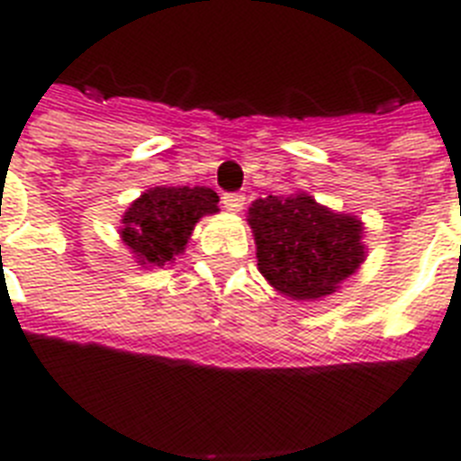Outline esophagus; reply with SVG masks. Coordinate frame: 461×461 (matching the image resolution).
Listing matches in <instances>:
<instances>
[{"instance_id":"1","label":"esophagus","mask_w":461,"mask_h":461,"mask_svg":"<svg viewBox=\"0 0 461 461\" xmlns=\"http://www.w3.org/2000/svg\"><path fill=\"white\" fill-rule=\"evenodd\" d=\"M222 205H224V210H230V212H241V210H244V195H241V194H224L222 195Z\"/></svg>"}]
</instances>
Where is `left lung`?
<instances>
[{
	"mask_svg": "<svg viewBox=\"0 0 461 461\" xmlns=\"http://www.w3.org/2000/svg\"><path fill=\"white\" fill-rule=\"evenodd\" d=\"M246 220L260 275L292 302L335 294L368 256L364 222L322 205L306 191L258 198Z\"/></svg>",
	"mask_w": 461,
	"mask_h": 461,
	"instance_id": "left-lung-1",
	"label": "left lung"
}]
</instances>
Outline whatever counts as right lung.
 Masks as SVG:
<instances>
[{
	"label": "right lung",
	"instance_id": "add662e5",
	"mask_svg": "<svg viewBox=\"0 0 461 461\" xmlns=\"http://www.w3.org/2000/svg\"><path fill=\"white\" fill-rule=\"evenodd\" d=\"M220 195L208 186H153L122 215L119 237L143 267H162L184 253L201 217L215 215Z\"/></svg>",
	"mask_w": 461,
	"mask_h": 461
}]
</instances>
